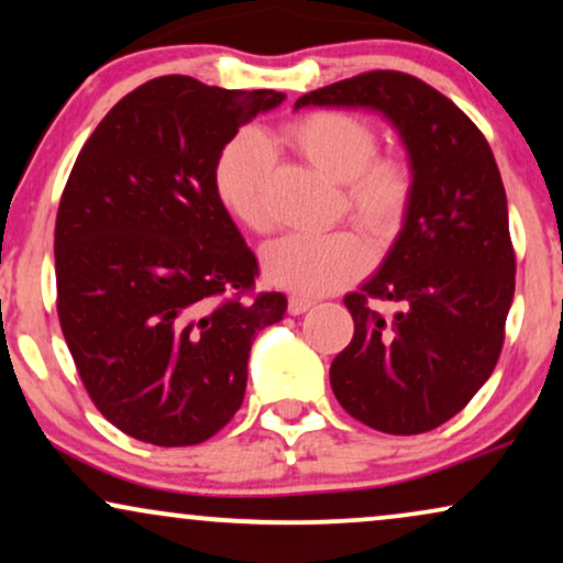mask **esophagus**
<instances>
[{
    "mask_svg": "<svg viewBox=\"0 0 563 563\" xmlns=\"http://www.w3.org/2000/svg\"><path fill=\"white\" fill-rule=\"evenodd\" d=\"M311 306H314V301L311 298H303V296H290L288 298V314H303V311H309Z\"/></svg>",
    "mask_w": 563,
    "mask_h": 563,
    "instance_id": "obj_1",
    "label": "esophagus"
}]
</instances>
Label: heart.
I'll return each mask as SVG.
<instances>
[{
    "mask_svg": "<svg viewBox=\"0 0 563 563\" xmlns=\"http://www.w3.org/2000/svg\"><path fill=\"white\" fill-rule=\"evenodd\" d=\"M283 137L301 158L343 181V210L376 249L393 246L416 202V170L400 155L379 153V132L345 111H311L286 124ZM273 153L260 134L244 132L223 147L212 187L233 220L254 233L273 229ZM368 265L366 246L351 231L283 236L262 254L269 283L298 296H322L353 283Z\"/></svg>",
    "mask_w": 563,
    "mask_h": 563,
    "instance_id": "b5f03b06",
    "label": "heart"
}]
</instances>
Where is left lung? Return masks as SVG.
I'll return each instance as SVG.
<instances>
[{
    "instance_id": "8db88e82",
    "label": "left lung",
    "mask_w": 563,
    "mask_h": 563,
    "mask_svg": "<svg viewBox=\"0 0 563 563\" xmlns=\"http://www.w3.org/2000/svg\"><path fill=\"white\" fill-rule=\"evenodd\" d=\"M301 106H368L400 130L416 170L408 225L379 273L345 296L355 332L330 366L338 402L410 437L473 400L504 347L517 257L507 191L483 132L450 98L395 69L306 92ZM382 302L394 303L384 316Z\"/></svg>"
}]
</instances>
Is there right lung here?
Instances as JSON below:
<instances>
[{
    "label": "right lung",
    "mask_w": 563,
    "mask_h": 563,
    "mask_svg": "<svg viewBox=\"0 0 563 563\" xmlns=\"http://www.w3.org/2000/svg\"><path fill=\"white\" fill-rule=\"evenodd\" d=\"M283 98L155 77L77 155L56 212V314L85 393L132 439L216 437L244 402L254 334L286 314V296L254 290L257 257L212 187L239 126Z\"/></svg>",
    "instance_id": "obj_1"
}]
</instances>
